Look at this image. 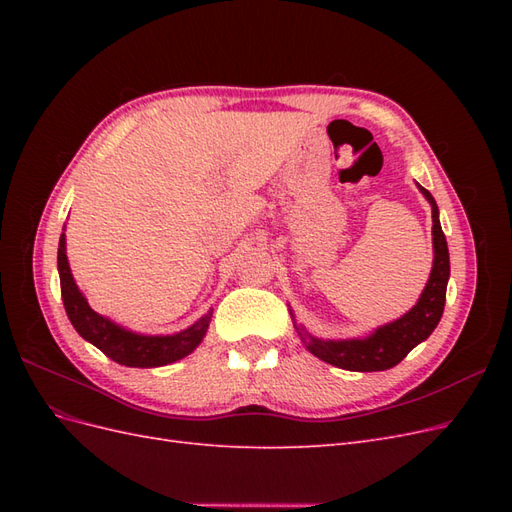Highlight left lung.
Segmentation results:
<instances>
[{"label": "left lung", "instance_id": "8db88e82", "mask_svg": "<svg viewBox=\"0 0 512 512\" xmlns=\"http://www.w3.org/2000/svg\"><path fill=\"white\" fill-rule=\"evenodd\" d=\"M425 198L431 203L433 218V269L429 282L421 294V299L410 309L406 316L384 324L365 339H346V342H324L314 335H309L303 327H297L299 337L307 350L324 363L342 367L348 371H384L404 361L408 352L427 339L444 312L446 301V284L451 275V260H448V245L438 218V205L433 196L421 188Z\"/></svg>", "mask_w": 512, "mask_h": 512}]
</instances>
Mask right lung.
I'll use <instances>...</instances> for the list:
<instances>
[{
	"mask_svg": "<svg viewBox=\"0 0 512 512\" xmlns=\"http://www.w3.org/2000/svg\"><path fill=\"white\" fill-rule=\"evenodd\" d=\"M57 267H59V284H61V299H64L66 314L72 322V327L79 331L87 342L100 348L108 359H113L119 365L126 367H160L175 363L183 356H188L200 342L209 329L211 312L200 318L190 329H185L177 335H136L117 327L115 322L96 314L85 301L83 294L76 288L72 273L66 258V239L61 235L59 250H57Z\"/></svg>",
	"mask_w": 512,
	"mask_h": 512,
	"instance_id": "obj_1",
	"label": "right lung"
}]
</instances>
